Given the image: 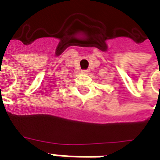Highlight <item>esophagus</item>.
Here are the masks:
<instances>
[{"label": "esophagus", "instance_id": "obj_1", "mask_svg": "<svg viewBox=\"0 0 160 160\" xmlns=\"http://www.w3.org/2000/svg\"><path fill=\"white\" fill-rule=\"evenodd\" d=\"M82 74H87V70H81Z\"/></svg>", "mask_w": 160, "mask_h": 160}]
</instances>
